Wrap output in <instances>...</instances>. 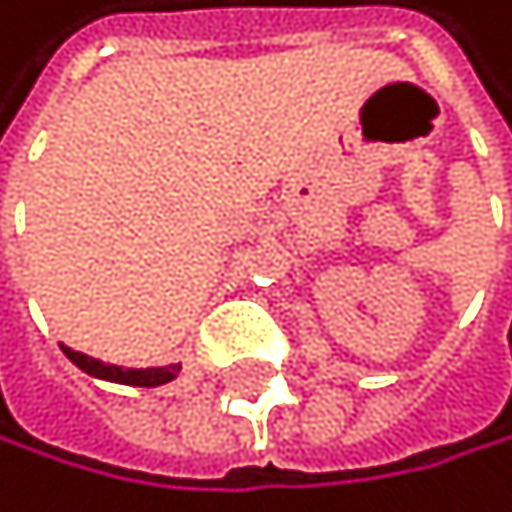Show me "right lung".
<instances>
[{
  "label": "right lung",
  "mask_w": 512,
  "mask_h": 512,
  "mask_svg": "<svg viewBox=\"0 0 512 512\" xmlns=\"http://www.w3.org/2000/svg\"><path fill=\"white\" fill-rule=\"evenodd\" d=\"M62 352L75 362L81 371H87L90 377H100V381H112V384H128V387H160L176 381L182 365H166V368H119V365H103L97 359H90L84 352H75L62 346Z\"/></svg>",
  "instance_id": "right-lung-1"
}]
</instances>
